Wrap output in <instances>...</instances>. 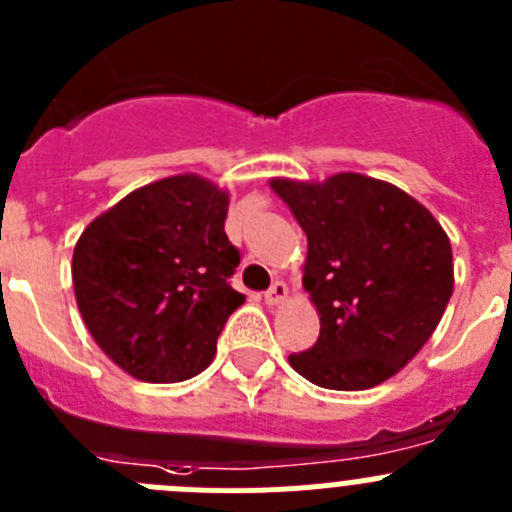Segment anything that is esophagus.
Returning a JSON list of instances; mask_svg holds the SVG:
<instances>
[{
  "label": "esophagus",
  "instance_id": "esophagus-1",
  "mask_svg": "<svg viewBox=\"0 0 512 512\" xmlns=\"http://www.w3.org/2000/svg\"><path fill=\"white\" fill-rule=\"evenodd\" d=\"M287 294H289L287 284H284V281H274L269 292L264 294V299H266V304H269V307H279V304L287 299Z\"/></svg>",
  "mask_w": 512,
  "mask_h": 512
}]
</instances>
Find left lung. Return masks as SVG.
Segmentation results:
<instances>
[{"label": "left lung", "mask_w": 512, "mask_h": 512, "mask_svg": "<svg viewBox=\"0 0 512 512\" xmlns=\"http://www.w3.org/2000/svg\"><path fill=\"white\" fill-rule=\"evenodd\" d=\"M269 185L307 233L302 284L320 314L317 342L289 365L332 391L381 386L442 322L454 292L447 231L409 192L358 172Z\"/></svg>", "instance_id": "obj_1"}]
</instances>
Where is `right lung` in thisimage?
<instances>
[{
    "instance_id": "add662e5",
    "label": "right lung",
    "mask_w": 512,
    "mask_h": 512,
    "mask_svg": "<svg viewBox=\"0 0 512 512\" xmlns=\"http://www.w3.org/2000/svg\"><path fill=\"white\" fill-rule=\"evenodd\" d=\"M231 192L195 172L137 187L86 225L73 289L111 363L144 383L203 373L225 320L246 302L228 284L238 256L225 236Z\"/></svg>"
}]
</instances>
